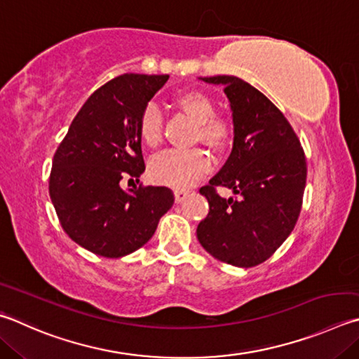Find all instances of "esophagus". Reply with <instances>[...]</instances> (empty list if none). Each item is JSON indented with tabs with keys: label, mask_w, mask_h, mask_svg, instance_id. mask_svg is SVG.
<instances>
[{
	"label": "esophagus",
	"mask_w": 359,
	"mask_h": 359,
	"mask_svg": "<svg viewBox=\"0 0 359 359\" xmlns=\"http://www.w3.org/2000/svg\"><path fill=\"white\" fill-rule=\"evenodd\" d=\"M188 194H190V191H188V190H182V188H177V190H174L175 202H182V201H185Z\"/></svg>",
	"instance_id": "esophagus-1"
}]
</instances>
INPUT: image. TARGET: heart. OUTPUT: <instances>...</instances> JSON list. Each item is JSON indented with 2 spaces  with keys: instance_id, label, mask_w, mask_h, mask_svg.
<instances>
[{
  "instance_id": "heart-1",
  "label": "heart",
  "mask_w": 359,
  "mask_h": 359,
  "mask_svg": "<svg viewBox=\"0 0 359 359\" xmlns=\"http://www.w3.org/2000/svg\"><path fill=\"white\" fill-rule=\"evenodd\" d=\"M175 107L194 121L191 142H202L213 151H224L233 138V123L227 116L215 114V102L202 90H185L174 99ZM138 132L142 142L157 147L163 138V116L155 103H149L140 116ZM210 169V158L201 147L171 149L151 163L155 182L184 188L196 182Z\"/></svg>"
}]
</instances>
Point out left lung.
Here are the masks:
<instances>
[{
  "instance_id": "1",
  "label": "left lung",
  "mask_w": 359,
  "mask_h": 359,
  "mask_svg": "<svg viewBox=\"0 0 359 359\" xmlns=\"http://www.w3.org/2000/svg\"><path fill=\"white\" fill-rule=\"evenodd\" d=\"M202 80L224 88L233 146L224 166L199 190L210 210L198 226V240L221 262L250 269L265 262L297 224L308 175L304 151L281 109L250 83L231 75ZM218 186L238 196L221 198Z\"/></svg>"
}]
</instances>
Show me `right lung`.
Wrapping results in <instances>:
<instances>
[{
	"instance_id": "add662e5",
	"label": "right lung",
	"mask_w": 359,
	"mask_h": 359,
	"mask_svg": "<svg viewBox=\"0 0 359 359\" xmlns=\"http://www.w3.org/2000/svg\"><path fill=\"white\" fill-rule=\"evenodd\" d=\"M169 75L123 74L84 102L57 146L48 190L62 229L75 243L103 257H122L152 238L174 204L168 187L123 191L146 165L138 122Z\"/></svg>"
}]
</instances>
